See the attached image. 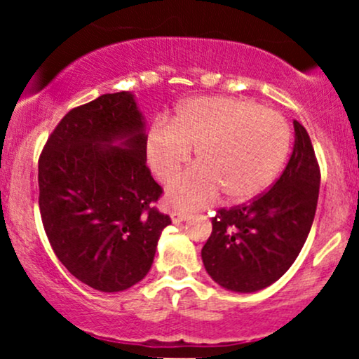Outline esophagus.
Wrapping results in <instances>:
<instances>
[{"label": "esophagus", "instance_id": "1", "mask_svg": "<svg viewBox=\"0 0 359 359\" xmlns=\"http://www.w3.org/2000/svg\"><path fill=\"white\" fill-rule=\"evenodd\" d=\"M170 217H172V221L175 222H182V221H185L187 219V212H184V211H172L170 212Z\"/></svg>", "mask_w": 359, "mask_h": 359}]
</instances>
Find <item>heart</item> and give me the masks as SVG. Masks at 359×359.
I'll return each instance as SVG.
<instances>
[{
  "label": "heart",
  "mask_w": 359,
  "mask_h": 359,
  "mask_svg": "<svg viewBox=\"0 0 359 359\" xmlns=\"http://www.w3.org/2000/svg\"><path fill=\"white\" fill-rule=\"evenodd\" d=\"M196 148L197 167L168 189L172 203L196 209L219 192L229 203H245L265 191L285 162L290 128L282 114L253 101L228 96L192 97L172 118L156 121L147 137L151 170L170 182Z\"/></svg>",
  "instance_id": "b5f03b06"
}]
</instances>
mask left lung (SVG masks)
Listing matches in <instances>:
<instances>
[{
    "label": "left lung",
    "instance_id": "1",
    "mask_svg": "<svg viewBox=\"0 0 359 359\" xmlns=\"http://www.w3.org/2000/svg\"><path fill=\"white\" fill-rule=\"evenodd\" d=\"M295 143L285 170L246 204L219 209L203 263L211 278L233 292H257L290 269L316 216L320 168L307 130L294 121Z\"/></svg>",
    "mask_w": 359,
    "mask_h": 359
}]
</instances>
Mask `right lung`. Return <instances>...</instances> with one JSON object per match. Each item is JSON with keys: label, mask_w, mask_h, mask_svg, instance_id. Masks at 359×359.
Masks as SVG:
<instances>
[{"label": "right lung", "mask_w": 359, "mask_h": 359, "mask_svg": "<svg viewBox=\"0 0 359 359\" xmlns=\"http://www.w3.org/2000/svg\"><path fill=\"white\" fill-rule=\"evenodd\" d=\"M118 141L119 147L113 142ZM39 208L53 253L101 292L138 283L170 216L147 167V137L133 96L102 94L60 119L39 158Z\"/></svg>", "instance_id": "1"}]
</instances>
